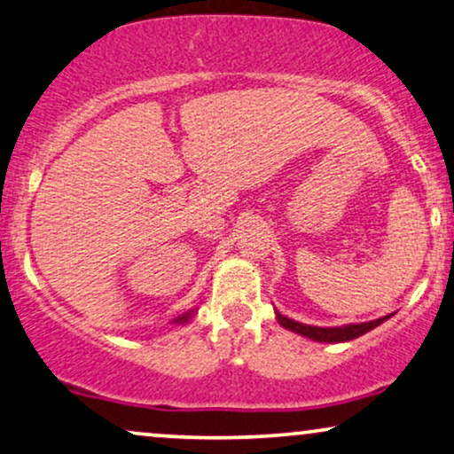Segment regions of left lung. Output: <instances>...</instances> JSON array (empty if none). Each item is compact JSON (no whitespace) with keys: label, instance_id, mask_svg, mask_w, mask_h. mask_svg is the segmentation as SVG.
<instances>
[{"label":"left lung","instance_id":"8db88e82","mask_svg":"<svg viewBox=\"0 0 454 454\" xmlns=\"http://www.w3.org/2000/svg\"><path fill=\"white\" fill-rule=\"evenodd\" d=\"M389 317H392V314H387V317H383V318L371 320V323H358V325L312 326V325L297 323V320L285 317V314H280L277 309V320L280 326H285V329L294 331V333H297V335H303V337H308V340L320 341V343H341V341L356 340V337L364 335V333H369L375 329V326H380L383 320H387Z\"/></svg>","mask_w":454,"mask_h":454}]
</instances>
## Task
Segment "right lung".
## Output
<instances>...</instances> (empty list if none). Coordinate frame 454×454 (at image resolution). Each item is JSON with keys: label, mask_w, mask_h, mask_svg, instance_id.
Masks as SVG:
<instances>
[{"label": "right lung", "mask_w": 454, "mask_h": 454, "mask_svg": "<svg viewBox=\"0 0 454 454\" xmlns=\"http://www.w3.org/2000/svg\"><path fill=\"white\" fill-rule=\"evenodd\" d=\"M194 317V312H186V314H182V317H177L176 320H174V325H186V323H191V318Z\"/></svg>", "instance_id": "add662e5"}]
</instances>
